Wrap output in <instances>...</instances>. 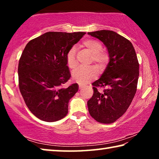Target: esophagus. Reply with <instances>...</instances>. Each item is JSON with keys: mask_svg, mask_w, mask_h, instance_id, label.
Returning <instances> with one entry per match:
<instances>
[{"mask_svg": "<svg viewBox=\"0 0 159 159\" xmlns=\"http://www.w3.org/2000/svg\"><path fill=\"white\" fill-rule=\"evenodd\" d=\"M79 88H80V90H81L82 88H83V87H84V85H83V84H81V83H79Z\"/></svg>", "mask_w": 159, "mask_h": 159, "instance_id": "34e87169", "label": "esophagus"}]
</instances>
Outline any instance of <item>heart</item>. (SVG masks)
Returning a JSON list of instances; mask_svg holds the SVG:
<instances>
[{
	"mask_svg": "<svg viewBox=\"0 0 159 159\" xmlns=\"http://www.w3.org/2000/svg\"><path fill=\"white\" fill-rule=\"evenodd\" d=\"M83 45L92 54V61L96 64L98 68H102L105 66L109 60V56L106 52L101 51L102 45L101 43L95 39H88L83 41ZM66 65L69 69H74L77 65L76 60V48L70 49L66 56ZM96 70L93 67L85 68L79 67L74 70L72 73L73 79L80 83H85L96 76Z\"/></svg>",
	"mask_w": 159,
	"mask_h": 159,
	"instance_id": "obj_1",
	"label": "heart"
}]
</instances>
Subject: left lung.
I'll return each mask as SVG.
<instances>
[{"instance_id":"1","label":"left lung","mask_w":159,"mask_h":159,"mask_svg":"<svg viewBox=\"0 0 159 159\" xmlns=\"http://www.w3.org/2000/svg\"><path fill=\"white\" fill-rule=\"evenodd\" d=\"M105 45L109 61L100 79L93 83L94 93L88 101V111L98 122L111 123L125 114L135 95L139 63L130 41L116 32H88ZM98 87H106L99 92Z\"/></svg>"}]
</instances>
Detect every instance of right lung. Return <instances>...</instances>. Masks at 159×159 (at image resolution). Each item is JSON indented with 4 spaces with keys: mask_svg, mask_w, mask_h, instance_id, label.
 I'll return each mask as SVG.
<instances>
[{
    "mask_svg": "<svg viewBox=\"0 0 159 159\" xmlns=\"http://www.w3.org/2000/svg\"><path fill=\"white\" fill-rule=\"evenodd\" d=\"M85 32H47L26 44L19 61V87L35 116L57 121L68 113L69 102L79 90L77 83L62 88L71 77L66 65L68 51Z\"/></svg>",
    "mask_w": 159,
    "mask_h": 159,
    "instance_id": "obj_1",
    "label": "right lung"
}]
</instances>
